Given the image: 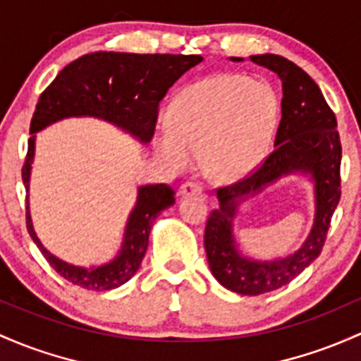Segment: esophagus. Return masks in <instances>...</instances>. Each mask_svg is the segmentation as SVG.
Returning a JSON list of instances; mask_svg holds the SVG:
<instances>
[{"label":"esophagus","instance_id":"esophagus-1","mask_svg":"<svg viewBox=\"0 0 361 361\" xmlns=\"http://www.w3.org/2000/svg\"><path fill=\"white\" fill-rule=\"evenodd\" d=\"M204 192V187L199 181H185L180 187V195L188 197V195H200Z\"/></svg>","mask_w":361,"mask_h":361}]
</instances>
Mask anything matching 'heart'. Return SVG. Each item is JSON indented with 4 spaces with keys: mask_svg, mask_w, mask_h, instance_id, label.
I'll return each instance as SVG.
<instances>
[{
    "mask_svg": "<svg viewBox=\"0 0 361 361\" xmlns=\"http://www.w3.org/2000/svg\"><path fill=\"white\" fill-rule=\"evenodd\" d=\"M277 123L269 85L241 75H212L185 87L168 108V128L154 138L157 156L174 169L204 157L207 173L231 180L255 168Z\"/></svg>",
    "mask_w": 361,
    "mask_h": 361,
    "instance_id": "obj_1",
    "label": "heart"
}]
</instances>
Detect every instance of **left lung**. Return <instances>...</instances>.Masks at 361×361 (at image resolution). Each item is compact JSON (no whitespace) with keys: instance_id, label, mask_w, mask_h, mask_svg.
Here are the masks:
<instances>
[{"instance_id":"left-lung-1","label":"left lung","mask_w":361,"mask_h":361,"mask_svg":"<svg viewBox=\"0 0 361 361\" xmlns=\"http://www.w3.org/2000/svg\"><path fill=\"white\" fill-rule=\"evenodd\" d=\"M241 61V58H231ZM257 65L277 73L283 84V116L276 130L274 149L245 178L219 187V207L209 214L204 247L214 277L228 290L257 296L283 288L305 271L322 252L332 214L341 199V140L334 111L307 71L277 54L250 56ZM293 171L310 172L316 181L314 229L298 252L286 259L260 263L238 255L231 219L241 196Z\"/></svg>"}]
</instances>
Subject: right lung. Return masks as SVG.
Segmentation results:
<instances>
[{
  "instance_id": "obj_1",
  "label": "right lung",
  "mask_w": 361,
  "mask_h": 361,
  "mask_svg": "<svg viewBox=\"0 0 361 361\" xmlns=\"http://www.w3.org/2000/svg\"><path fill=\"white\" fill-rule=\"evenodd\" d=\"M199 54H85L66 65L39 97L30 133L68 116H97L114 123L150 142L156 130L159 102L185 71L202 61ZM35 135L29 138L22 180L29 192L30 164L34 159ZM174 202V190L168 185H147L138 190V200L126 224L120 255L101 267H75L51 255L35 236L27 205V231L44 259L59 276L71 284L92 291H108L121 286L140 267L149 245V233L161 211Z\"/></svg>"
}]
</instances>
